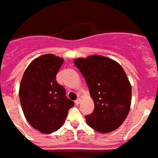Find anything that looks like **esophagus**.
Instances as JSON below:
<instances>
[{
  "instance_id": "esophagus-1",
  "label": "esophagus",
  "mask_w": 158,
  "mask_h": 158,
  "mask_svg": "<svg viewBox=\"0 0 158 158\" xmlns=\"http://www.w3.org/2000/svg\"><path fill=\"white\" fill-rule=\"evenodd\" d=\"M80 102H81V99H80V98H78V99L75 101V104H76V105H79V104H80Z\"/></svg>"
}]
</instances>
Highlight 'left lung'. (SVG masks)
Here are the masks:
<instances>
[{"label": "left lung", "instance_id": "obj_1", "mask_svg": "<svg viewBox=\"0 0 158 158\" xmlns=\"http://www.w3.org/2000/svg\"><path fill=\"white\" fill-rule=\"evenodd\" d=\"M85 78L94 101L93 112L85 117L88 125L101 133L114 131L130 111L131 85L123 68L116 61L92 55L74 61Z\"/></svg>", "mask_w": 158, "mask_h": 158}]
</instances>
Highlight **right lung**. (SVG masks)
<instances>
[{
  "label": "right lung",
  "mask_w": 158,
  "mask_h": 158,
  "mask_svg": "<svg viewBox=\"0 0 158 158\" xmlns=\"http://www.w3.org/2000/svg\"><path fill=\"white\" fill-rule=\"evenodd\" d=\"M63 58L52 53L35 58L27 67L19 87V99L26 119L44 134L57 131L75 102L66 97L56 75Z\"/></svg>",
  "instance_id": "1"
}]
</instances>
